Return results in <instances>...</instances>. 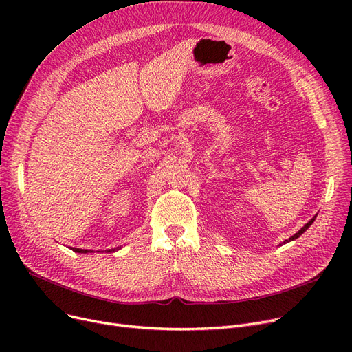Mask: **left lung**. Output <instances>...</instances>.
Masks as SVG:
<instances>
[{
	"mask_svg": "<svg viewBox=\"0 0 352 352\" xmlns=\"http://www.w3.org/2000/svg\"><path fill=\"white\" fill-rule=\"evenodd\" d=\"M314 219H316V217H314V218H312V219H311V221H309V223H307V224H305V226H304V227H302V228H301V230H300V231H298V232H297V234H294V235H292V236H291V238H288V239H285V241H284V244H287V243H289V241H292V239H297V238H298V236H300V235H302V234H304V232H305V231H307V230H308V228H309V226H311V224H312V223H314Z\"/></svg>",
	"mask_w": 352,
	"mask_h": 352,
	"instance_id": "obj_1",
	"label": "left lung"
}]
</instances>
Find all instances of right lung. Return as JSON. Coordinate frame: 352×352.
Returning a JSON list of instances; mask_svg holds the SVG:
<instances>
[{
    "instance_id": "1",
    "label": "right lung",
    "mask_w": 352,
    "mask_h": 352,
    "mask_svg": "<svg viewBox=\"0 0 352 352\" xmlns=\"http://www.w3.org/2000/svg\"><path fill=\"white\" fill-rule=\"evenodd\" d=\"M74 251H76V252H89V251H87V250H80V248H72ZM108 252H114L116 251V248L114 250H107Z\"/></svg>"
}]
</instances>
